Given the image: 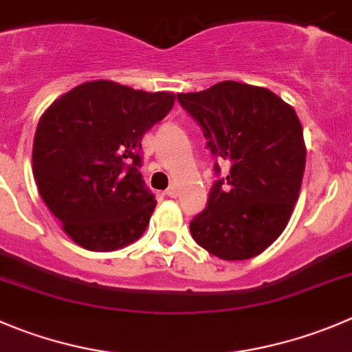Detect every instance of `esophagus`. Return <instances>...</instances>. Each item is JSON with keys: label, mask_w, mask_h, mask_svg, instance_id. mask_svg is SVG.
Here are the masks:
<instances>
[{"label": "esophagus", "mask_w": 352, "mask_h": 352, "mask_svg": "<svg viewBox=\"0 0 352 352\" xmlns=\"http://www.w3.org/2000/svg\"><path fill=\"white\" fill-rule=\"evenodd\" d=\"M166 195L170 197V199H176V197H178V185H170L169 188L166 190Z\"/></svg>", "instance_id": "34e87169"}]
</instances>
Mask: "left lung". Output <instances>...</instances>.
Masks as SVG:
<instances>
[{
  "label": "left lung",
  "instance_id": "left-lung-1",
  "mask_svg": "<svg viewBox=\"0 0 352 352\" xmlns=\"http://www.w3.org/2000/svg\"><path fill=\"white\" fill-rule=\"evenodd\" d=\"M178 102L202 128L212 155L230 162L206 209L190 223L193 240L224 261L257 256L282 235L299 199L306 145L296 110L273 91L223 81Z\"/></svg>",
  "mask_w": 352,
  "mask_h": 352
}]
</instances>
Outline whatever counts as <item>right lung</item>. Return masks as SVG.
Wrapping results in <instances>:
<instances>
[{"mask_svg": "<svg viewBox=\"0 0 352 352\" xmlns=\"http://www.w3.org/2000/svg\"><path fill=\"white\" fill-rule=\"evenodd\" d=\"M174 100L102 79L76 86L41 116L32 145L36 185L78 245L110 252L143 235L157 200L138 170L142 138Z\"/></svg>", "mask_w": 352, "mask_h": 352, "instance_id": "1", "label": "right lung"}]
</instances>
